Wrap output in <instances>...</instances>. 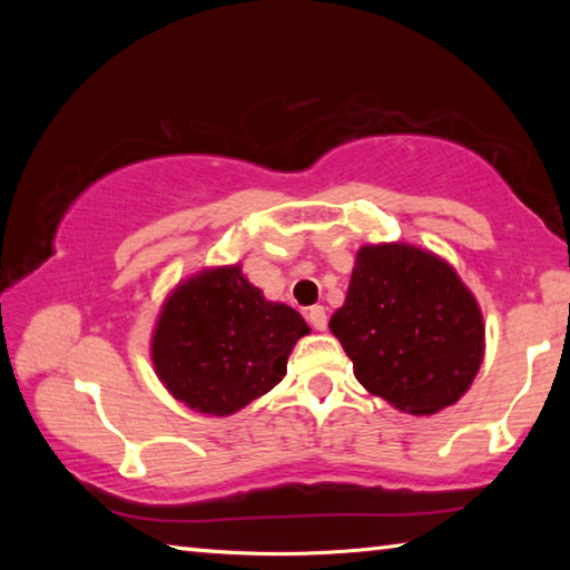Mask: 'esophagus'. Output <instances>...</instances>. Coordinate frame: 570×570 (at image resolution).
Masks as SVG:
<instances>
[{"mask_svg": "<svg viewBox=\"0 0 570 570\" xmlns=\"http://www.w3.org/2000/svg\"><path fill=\"white\" fill-rule=\"evenodd\" d=\"M304 316H306L308 324H312L316 332H324L326 330V312H324V306H308V308H304Z\"/></svg>", "mask_w": 570, "mask_h": 570, "instance_id": "1", "label": "esophagus"}]
</instances>
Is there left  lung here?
<instances>
[{
  "mask_svg": "<svg viewBox=\"0 0 570 570\" xmlns=\"http://www.w3.org/2000/svg\"><path fill=\"white\" fill-rule=\"evenodd\" d=\"M330 330L362 387L417 417L455 404L485 354L475 296L448 262L410 244L356 250Z\"/></svg>",
  "mask_w": 570,
  "mask_h": 570,
  "instance_id": "8db88e82",
  "label": "left lung"
}]
</instances>
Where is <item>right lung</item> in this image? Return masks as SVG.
I'll use <instances>...</instances> for the list:
<instances>
[{
	"label": "right lung",
	"instance_id": "obj_1",
	"mask_svg": "<svg viewBox=\"0 0 570 570\" xmlns=\"http://www.w3.org/2000/svg\"><path fill=\"white\" fill-rule=\"evenodd\" d=\"M304 316L268 302L240 266L206 268L180 282L160 308L150 360L158 380L186 407L226 417L274 390Z\"/></svg>",
	"mask_w": 570,
	"mask_h": 570
}]
</instances>
